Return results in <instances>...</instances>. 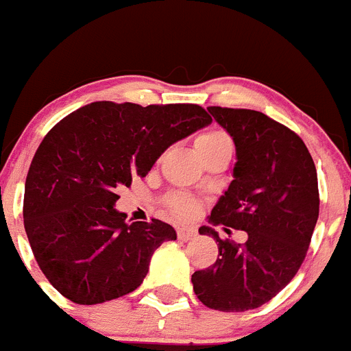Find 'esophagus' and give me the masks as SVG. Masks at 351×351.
<instances>
[{
  "label": "esophagus",
  "instance_id": "34e87169",
  "mask_svg": "<svg viewBox=\"0 0 351 351\" xmlns=\"http://www.w3.org/2000/svg\"><path fill=\"white\" fill-rule=\"evenodd\" d=\"M196 235L193 228H178V239L180 241H191Z\"/></svg>",
  "mask_w": 351,
  "mask_h": 351
}]
</instances>
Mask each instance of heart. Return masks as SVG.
I'll return each instance as SVG.
<instances>
[{
    "label": "heart",
    "mask_w": 351,
    "mask_h": 351,
    "mask_svg": "<svg viewBox=\"0 0 351 351\" xmlns=\"http://www.w3.org/2000/svg\"><path fill=\"white\" fill-rule=\"evenodd\" d=\"M194 144H196V149H198L199 157H202L203 153L210 152V149L217 148L221 144H230V141H228V137H226L223 132L210 130L198 135L196 141H194ZM169 208L176 217H180V219H189V217L196 216V212H198V203L191 198H185V196H175V198L169 199Z\"/></svg>",
    "instance_id": "heart-1"
}]
</instances>
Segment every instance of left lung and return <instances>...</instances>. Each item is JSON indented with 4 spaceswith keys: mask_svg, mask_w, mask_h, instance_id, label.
Here are the masks:
<instances>
[{
    "mask_svg": "<svg viewBox=\"0 0 351 351\" xmlns=\"http://www.w3.org/2000/svg\"><path fill=\"white\" fill-rule=\"evenodd\" d=\"M208 112L234 139L237 158L234 180L208 223L244 230L248 239L237 244L202 226L199 234L216 239L219 255L191 280L208 308L244 312L269 302L298 273L319 216L317 173L305 143L266 114L223 107Z\"/></svg>",
    "mask_w": 351,
    "mask_h": 351,
    "instance_id": "left-lung-1",
    "label": "left lung"
}]
</instances>
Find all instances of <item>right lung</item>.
<instances>
[{"mask_svg":"<svg viewBox=\"0 0 351 351\" xmlns=\"http://www.w3.org/2000/svg\"><path fill=\"white\" fill-rule=\"evenodd\" d=\"M210 123L193 103L94 101L48 132L28 169L23 216L35 261L62 296L94 305L143 284L153 252L176 232L160 219L128 223L114 208L117 189Z\"/></svg>","mask_w":351,"mask_h":351,"instance_id":"obj_1","label":"right lung"}]
</instances>
